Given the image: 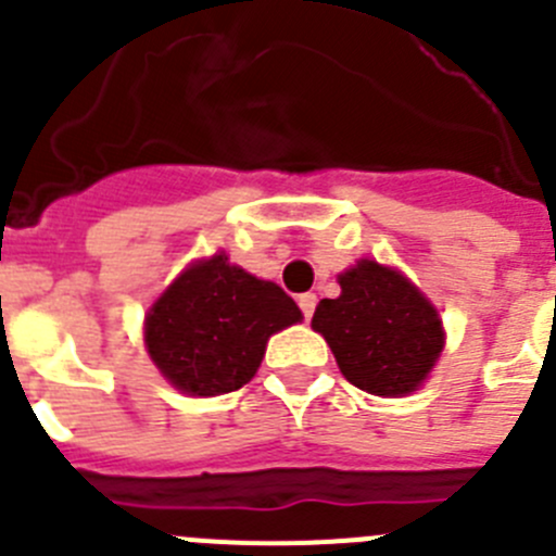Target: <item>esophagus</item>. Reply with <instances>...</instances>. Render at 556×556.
Segmentation results:
<instances>
[{
    "instance_id": "1",
    "label": "esophagus",
    "mask_w": 556,
    "mask_h": 556,
    "mask_svg": "<svg viewBox=\"0 0 556 556\" xmlns=\"http://www.w3.org/2000/svg\"><path fill=\"white\" fill-rule=\"evenodd\" d=\"M315 304H318V299H315V293H302V295H299V307H302L304 318H307V320L313 318Z\"/></svg>"
}]
</instances>
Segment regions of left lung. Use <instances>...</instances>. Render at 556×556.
Listing matches in <instances>:
<instances>
[{"label":"left lung","instance_id":"8db88e82","mask_svg":"<svg viewBox=\"0 0 556 556\" xmlns=\"http://www.w3.org/2000/svg\"><path fill=\"white\" fill-rule=\"evenodd\" d=\"M340 295L315 307L340 372L370 395L403 397L422 387L444 349L442 318L397 268L359 261L337 277Z\"/></svg>","mask_w":556,"mask_h":556}]
</instances>
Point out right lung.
Instances as JSON below:
<instances>
[{"label": "right lung", "instance_id": "obj_1", "mask_svg": "<svg viewBox=\"0 0 556 556\" xmlns=\"http://www.w3.org/2000/svg\"><path fill=\"white\" fill-rule=\"evenodd\" d=\"M302 320L279 285L252 277L219 252L197 261L144 318V345L175 389L194 397L236 392L261 367L268 337Z\"/></svg>", "mask_w": 556, "mask_h": 556}]
</instances>
